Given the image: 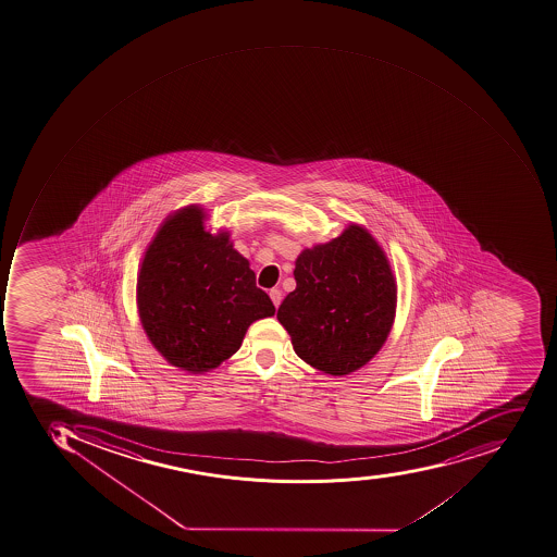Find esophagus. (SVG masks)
I'll return each instance as SVG.
<instances>
[{"mask_svg": "<svg viewBox=\"0 0 557 557\" xmlns=\"http://www.w3.org/2000/svg\"><path fill=\"white\" fill-rule=\"evenodd\" d=\"M269 295H271L272 304H274V307H280L281 300H283V292H281L280 288H272L271 292H269Z\"/></svg>", "mask_w": 557, "mask_h": 557, "instance_id": "34e87169", "label": "esophagus"}]
</instances>
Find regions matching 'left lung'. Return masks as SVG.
<instances>
[{
	"label": "left lung",
	"instance_id": "8db88e82",
	"mask_svg": "<svg viewBox=\"0 0 557 557\" xmlns=\"http://www.w3.org/2000/svg\"><path fill=\"white\" fill-rule=\"evenodd\" d=\"M294 276L297 288L281 304L277 320L298 358L333 376L375 358L396 318L397 285L370 231L350 224L332 242L306 248Z\"/></svg>",
	"mask_w": 557,
	"mask_h": 557
}]
</instances>
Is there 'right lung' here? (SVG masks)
<instances>
[{"label":"right lung","instance_id":"add662e5","mask_svg":"<svg viewBox=\"0 0 557 557\" xmlns=\"http://www.w3.org/2000/svg\"><path fill=\"white\" fill-rule=\"evenodd\" d=\"M205 221L198 205L170 213L137 277L147 338L172 367L195 375L221 367L242 347L251 323L276 312L228 231L210 233Z\"/></svg>","mask_w":557,"mask_h":557}]
</instances>
